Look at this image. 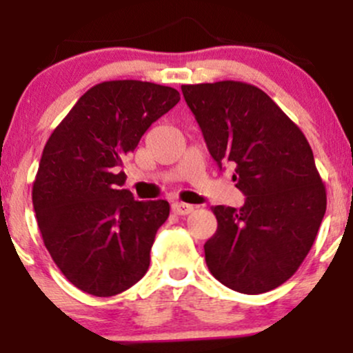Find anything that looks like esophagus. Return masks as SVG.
I'll return each instance as SVG.
<instances>
[{
  "mask_svg": "<svg viewBox=\"0 0 353 353\" xmlns=\"http://www.w3.org/2000/svg\"><path fill=\"white\" fill-rule=\"evenodd\" d=\"M194 208L190 204H184V202H174L172 204V212L177 216H189L192 212Z\"/></svg>",
  "mask_w": 353,
  "mask_h": 353,
  "instance_id": "1",
  "label": "esophagus"
}]
</instances>
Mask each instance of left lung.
I'll return each mask as SVG.
<instances>
[{"label":"left lung","mask_w":353,"mask_h":353,"mask_svg":"<svg viewBox=\"0 0 353 353\" xmlns=\"http://www.w3.org/2000/svg\"><path fill=\"white\" fill-rule=\"evenodd\" d=\"M219 168H236L232 179L245 202L216 205L217 230L204 244L210 274L241 294H264L301 267L327 209V194L309 141L262 89L241 81L184 84Z\"/></svg>","instance_id":"1"}]
</instances>
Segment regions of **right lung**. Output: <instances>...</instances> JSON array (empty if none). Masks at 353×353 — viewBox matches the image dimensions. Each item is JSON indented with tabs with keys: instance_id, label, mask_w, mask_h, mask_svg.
<instances>
[{
	"instance_id": "1",
	"label": "right lung",
	"mask_w": 353,
	"mask_h": 353,
	"mask_svg": "<svg viewBox=\"0 0 353 353\" xmlns=\"http://www.w3.org/2000/svg\"><path fill=\"white\" fill-rule=\"evenodd\" d=\"M174 88L104 81L88 89L52 131L33 182L48 252L72 285L111 297L148 272L168 201H134L121 189L124 159L154 121L179 103Z\"/></svg>"
}]
</instances>
